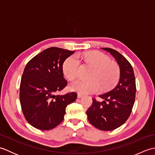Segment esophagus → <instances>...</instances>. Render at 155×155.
<instances>
[{"instance_id": "1", "label": "esophagus", "mask_w": 155, "mask_h": 155, "mask_svg": "<svg viewBox=\"0 0 155 155\" xmlns=\"http://www.w3.org/2000/svg\"><path fill=\"white\" fill-rule=\"evenodd\" d=\"M82 97H83V94H80V93H78V94H77V97L78 98H81Z\"/></svg>"}]
</instances>
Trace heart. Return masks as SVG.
Wrapping results in <instances>:
<instances>
[{
    "label": "heart",
    "instance_id": "b5f03b06",
    "mask_svg": "<svg viewBox=\"0 0 155 155\" xmlns=\"http://www.w3.org/2000/svg\"><path fill=\"white\" fill-rule=\"evenodd\" d=\"M87 64L93 66L91 81L77 79L69 85L71 91L78 93L88 94L106 91L117 84L120 75V69L117 62L99 51L85 52L79 55ZM81 61L77 56L72 55L64 61L62 70L68 79L72 80L79 74Z\"/></svg>",
    "mask_w": 155,
    "mask_h": 155
}]
</instances>
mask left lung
I'll return each mask as SVG.
<instances>
[{
	"label": "left lung",
	"mask_w": 155,
	"mask_h": 155,
	"mask_svg": "<svg viewBox=\"0 0 155 155\" xmlns=\"http://www.w3.org/2000/svg\"><path fill=\"white\" fill-rule=\"evenodd\" d=\"M110 52L120 69V79L113 90L99 95L104 100L93 98V104L87 111L88 121L102 130H113L123 125L132 112L135 101L136 83L132 66L118 51L101 48Z\"/></svg>",
	"instance_id": "left-lung-1"
}]
</instances>
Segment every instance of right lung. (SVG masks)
<instances>
[{
	"instance_id": "1",
	"label": "right lung",
	"mask_w": 155,
	"mask_h": 155,
	"mask_svg": "<svg viewBox=\"0 0 155 155\" xmlns=\"http://www.w3.org/2000/svg\"><path fill=\"white\" fill-rule=\"evenodd\" d=\"M74 51L51 47L26 65L20 85V102L28 123L39 130L54 128L63 120L67 105L75 101L74 92L56 93L67 86L62 64Z\"/></svg>"
}]
</instances>
